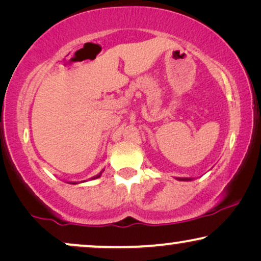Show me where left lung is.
Segmentation results:
<instances>
[{
  "label": "left lung",
  "instance_id": "obj_1",
  "mask_svg": "<svg viewBox=\"0 0 261 261\" xmlns=\"http://www.w3.org/2000/svg\"><path fill=\"white\" fill-rule=\"evenodd\" d=\"M178 180H191L192 178H177Z\"/></svg>",
  "mask_w": 261,
  "mask_h": 261
}]
</instances>
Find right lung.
Wrapping results in <instances>:
<instances>
[{
	"label": "right lung",
	"mask_w": 261,
	"mask_h": 261,
	"mask_svg": "<svg viewBox=\"0 0 261 261\" xmlns=\"http://www.w3.org/2000/svg\"><path fill=\"white\" fill-rule=\"evenodd\" d=\"M102 172H103V171H101V172H99V173L97 174V176L92 177V179H96V178H99V177H101V174H102ZM70 184H77V183H76V181H71V183H70Z\"/></svg>",
	"instance_id": "1"
}]
</instances>
